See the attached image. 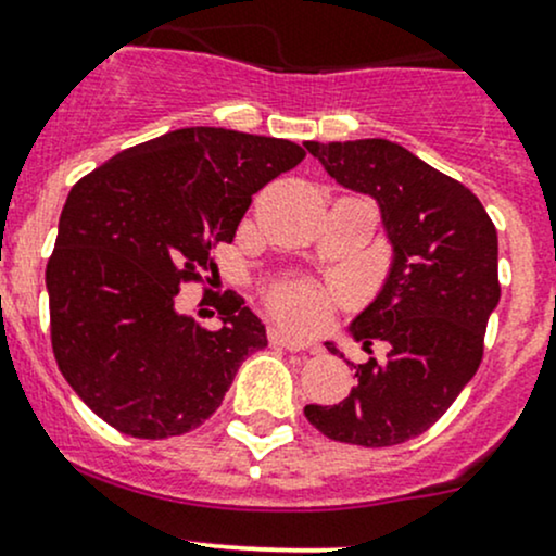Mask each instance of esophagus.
<instances>
[{"label": "esophagus", "mask_w": 556, "mask_h": 556, "mask_svg": "<svg viewBox=\"0 0 556 556\" xmlns=\"http://www.w3.org/2000/svg\"><path fill=\"white\" fill-rule=\"evenodd\" d=\"M270 342L278 344V348H286V350H296V352H318V348L309 342H302V339L291 337V333L280 331V328H270Z\"/></svg>", "instance_id": "obj_1"}]
</instances>
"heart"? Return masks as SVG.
Wrapping results in <instances>:
<instances>
[{"label": "heart", "instance_id": "1", "mask_svg": "<svg viewBox=\"0 0 556 556\" xmlns=\"http://www.w3.org/2000/svg\"><path fill=\"white\" fill-rule=\"evenodd\" d=\"M273 307L283 320L300 328H315L326 324L328 296L313 286H289L273 296Z\"/></svg>", "mask_w": 556, "mask_h": 556}]
</instances>
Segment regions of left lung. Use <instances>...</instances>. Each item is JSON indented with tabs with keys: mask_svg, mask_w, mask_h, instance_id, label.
Segmentation results:
<instances>
[{
	"mask_svg": "<svg viewBox=\"0 0 556 556\" xmlns=\"http://www.w3.org/2000/svg\"><path fill=\"white\" fill-rule=\"evenodd\" d=\"M304 148L342 188L376 201L392 249L381 289L348 326L366 352L390 344L387 361L352 363L357 384L344 403L304 405V416L339 443L400 445L427 432L477 374L501 296L498 236L469 188L397 142ZM326 348L344 357L337 342Z\"/></svg>",
	"mask_w": 556,
	"mask_h": 556,
	"instance_id": "obj_1",
	"label": "left lung"
}]
</instances>
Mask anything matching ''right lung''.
<instances>
[{"instance_id": "obj_1", "label": "right lung", "mask_w": 556, "mask_h": 556, "mask_svg": "<svg viewBox=\"0 0 556 556\" xmlns=\"http://www.w3.org/2000/svg\"><path fill=\"white\" fill-rule=\"evenodd\" d=\"M307 156L280 137L185 127L105 161L71 188L47 262L52 352L65 381L113 429L164 440L201 427L232 376L267 348L249 307L206 331L175 307L212 267L252 195Z\"/></svg>"}]
</instances>
